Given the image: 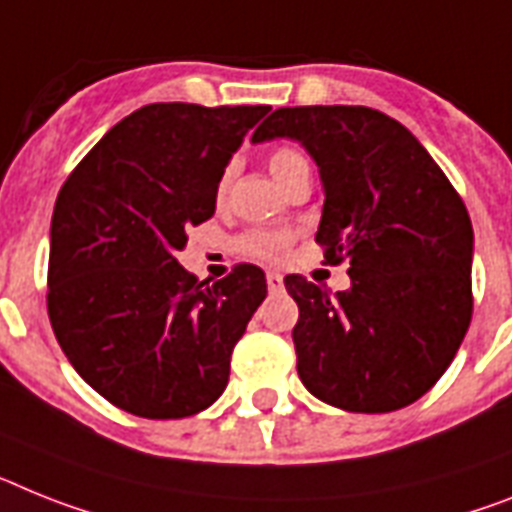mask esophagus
<instances>
[{
	"mask_svg": "<svg viewBox=\"0 0 512 512\" xmlns=\"http://www.w3.org/2000/svg\"><path fill=\"white\" fill-rule=\"evenodd\" d=\"M265 281H268V289L273 291V294L283 289V276L281 273H276V270H270L268 276H265Z\"/></svg>",
	"mask_w": 512,
	"mask_h": 512,
	"instance_id": "34e87169",
	"label": "esophagus"
}]
</instances>
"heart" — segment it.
Instances as JSON below:
<instances>
[{"label":"heart","mask_w":512,"mask_h":512,"mask_svg":"<svg viewBox=\"0 0 512 512\" xmlns=\"http://www.w3.org/2000/svg\"><path fill=\"white\" fill-rule=\"evenodd\" d=\"M270 174L276 176L278 182L286 187V184L294 179L296 174L302 169H307V161H304L296 150L291 148H278L273 150V156L268 161ZM226 184H229V174H223L221 187L218 190H226ZM291 236L283 234V231H249L239 239V249H242L244 255L260 257V260H278V257L289 249Z\"/></svg>","instance_id":"b5f03b06"}]
</instances>
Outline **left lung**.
Listing matches in <instances>:
<instances>
[{
    "instance_id": "8db88e82",
    "label": "left lung",
    "mask_w": 512,
    "mask_h": 512,
    "mask_svg": "<svg viewBox=\"0 0 512 512\" xmlns=\"http://www.w3.org/2000/svg\"><path fill=\"white\" fill-rule=\"evenodd\" d=\"M302 143L320 171L315 242L351 286L286 276L299 304L296 372L320 401L388 414L450 367L471 322L474 229L466 205L401 122L367 106L276 109L252 135Z\"/></svg>"
}]
</instances>
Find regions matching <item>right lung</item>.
I'll list each match as a JSON object with an SVG mask.
<instances>
[{
	"label": "right lung",
	"mask_w": 512,
	"mask_h": 512,
	"mask_svg": "<svg viewBox=\"0 0 512 512\" xmlns=\"http://www.w3.org/2000/svg\"><path fill=\"white\" fill-rule=\"evenodd\" d=\"M268 106L150 103L77 163L51 216L49 320L77 375L145 419L200 414L226 390L236 341L268 294L257 265L197 281L187 229Z\"/></svg>",
	"instance_id": "1"
}]
</instances>
